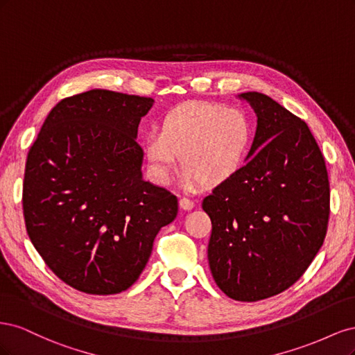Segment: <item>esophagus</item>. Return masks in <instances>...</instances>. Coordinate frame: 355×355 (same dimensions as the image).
I'll list each match as a JSON object with an SVG mask.
<instances>
[{"instance_id": "esophagus-1", "label": "esophagus", "mask_w": 355, "mask_h": 355, "mask_svg": "<svg viewBox=\"0 0 355 355\" xmlns=\"http://www.w3.org/2000/svg\"><path fill=\"white\" fill-rule=\"evenodd\" d=\"M179 206L184 209V210H191L192 207H194V201L187 198V197H180L179 200Z\"/></svg>"}]
</instances>
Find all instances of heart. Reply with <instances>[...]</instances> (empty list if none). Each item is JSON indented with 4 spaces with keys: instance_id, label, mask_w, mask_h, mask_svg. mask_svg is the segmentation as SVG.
Returning <instances> with one entry per match:
<instances>
[{
    "instance_id": "b5f03b06",
    "label": "heart",
    "mask_w": 355,
    "mask_h": 355,
    "mask_svg": "<svg viewBox=\"0 0 355 355\" xmlns=\"http://www.w3.org/2000/svg\"><path fill=\"white\" fill-rule=\"evenodd\" d=\"M254 128L243 110L211 102H187L164 114L158 132L145 142L149 171L166 184L184 161V184L196 188L220 185L232 179L247 163Z\"/></svg>"
}]
</instances>
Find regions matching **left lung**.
<instances>
[{"instance_id":"8db88e82","label":"left lung","mask_w":355,"mask_h":355,"mask_svg":"<svg viewBox=\"0 0 355 355\" xmlns=\"http://www.w3.org/2000/svg\"><path fill=\"white\" fill-rule=\"evenodd\" d=\"M240 98L257 115L251 158L202 200V210L211 220L214 282L231 299L256 302L284 292L313 262L327 232L330 187L305 121L266 94Z\"/></svg>"}]
</instances>
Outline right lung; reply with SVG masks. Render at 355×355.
<instances>
[{
  "mask_svg": "<svg viewBox=\"0 0 355 355\" xmlns=\"http://www.w3.org/2000/svg\"><path fill=\"white\" fill-rule=\"evenodd\" d=\"M153 103L101 89L62 99L28 153V235L50 270L80 292L127 290L178 214L176 196L142 179L137 127Z\"/></svg>",
  "mask_w": 355,
  "mask_h": 355,
  "instance_id": "right-lung-1",
  "label": "right lung"
}]
</instances>
